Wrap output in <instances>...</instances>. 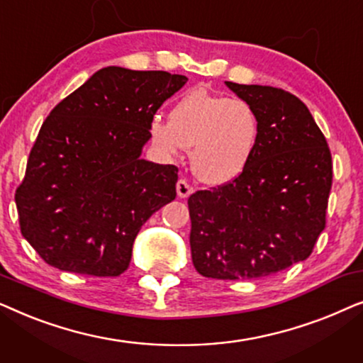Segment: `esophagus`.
I'll return each mask as SVG.
<instances>
[{"label": "esophagus", "instance_id": "obj_1", "mask_svg": "<svg viewBox=\"0 0 363 363\" xmlns=\"http://www.w3.org/2000/svg\"><path fill=\"white\" fill-rule=\"evenodd\" d=\"M193 193V186L188 185L185 180L177 182V195L180 198H188Z\"/></svg>", "mask_w": 363, "mask_h": 363}]
</instances>
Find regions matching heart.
Masks as SVG:
<instances>
[{"label": "heart", "mask_w": 363, "mask_h": 363, "mask_svg": "<svg viewBox=\"0 0 363 363\" xmlns=\"http://www.w3.org/2000/svg\"><path fill=\"white\" fill-rule=\"evenodd\" d=\"M148 137L165 158L190 148V167L206 185H226L242 175L261 138L259 113L250 102L195 89L178 99L168 122L153 117Z\"/></svg>", "instance_id": "heart-1"}]
</instances>
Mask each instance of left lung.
I'll return each mask as SVG.
<instances>
[{"instance_id": "1", "label": "left lung", "mask_w": 363, "mask_h": 363, "mask_svg": "<svg viewBox=\"0 0 363 363\" xmlns=\"http://www.w3.org/2000/svg\"><path fill=\"white\" fill-rule=\"evenodd\" d=\"M261 118L241 177L188 198L191 259L213 279H256L307 259L325 228L332 157L304 102L282 89L225 82Z\"/></svg>"}]
</instances>
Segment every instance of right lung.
I'll use <instances>...</instances> for the list:
<instances>
[{"instance_id": "obj_1", "label": "right lung", "mask_w": 363, "mask_h": 363, "mask_svg": "<svg viewBox=\"0 0 363 363\" xmlns=\"http://www.w3.org/2000/svg\"><path fill=\"white\" fill-rule=\"evenodd\" d=\"M188 79L108 66L57 104L16 190L21 233L48 264L118 276L143 223L175 200L178 168L142 158L148 123Z\"/></svg>"}]
</instances>
